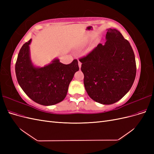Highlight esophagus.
I'll return each mask as SVG.
<instances>
[{"mask_svg":"<svg viewBox=\"0 0 154 154\" xmlns=\"http://www.w3.org/2000/svg\"><path fill=\"white\" fill-rule=\"evenodd\" d=\"M78 66H79V68H80V69L82 67V63L80 61H79V60H78Z\"/></svg>","mask_w":154,"mask_h":154,"instance_id":"34e87169","label":"esophagus"}]
</instances>
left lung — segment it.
I'll use <instances>...</instances> for the list:
<instances>
[{
    "label": "left lung",
    "mask_w": 154,
    "mask_h": 154,
    "mask_svg": "<svg viewBox=\"0 0 154 154\" xmlns=\"http://www.w3.org/2000/svg\"><path fill=\"white\" fill-rule=\"evenodd\" d=\"M106 42L99 44L86 57L80 58L83 83L88 95L104 105L113 104L127 94L136 75L133 49L116 29H109Z\"/></svg>",
    "instance_id": "left-lung-1"
}]
</instances>
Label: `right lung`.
I'll list each match as a JSON object with an SVG mask.
<instances>
[{"mask_svg":"<svg viewBox=\"0 0 154 154\" xmlns=\"http://www.w3.org/2000/svg\"><path fill=\"white\" fill-rule=\"evenodd\" d=\"M31 39L21 48L15 64L18 84L36 103L53 105L66 97L70 82L79 70L77 60L70 64H63L59 59L43 67H36L30 58L29 44Z\"/></svg>","mask_w":154,"mask_h":154,"instance_id":"1","label":"right lung"}]
</instances>
